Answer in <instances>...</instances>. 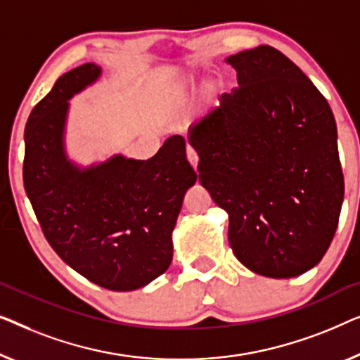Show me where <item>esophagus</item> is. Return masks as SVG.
Returning <instances> with one entry per match:
<instances>
[{
	"label": "esophagus",
	"mask_w": 360,
	"mask_h": 360,
	"mask_svg": "<svg viewBox=\"0 0 360 360\" xmlns=\"http://www.w3.org/2000/svg\"><path fill=\"white\" fill-rule=\"evenodd\" d=\"M187 160H189L192 168L197 169V165H199V155H197V151L192 148V146H187Z\"/></svg>",
	"instance_id": "1"
}]
</instances>
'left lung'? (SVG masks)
I'll list each match as a JSON object with an SVG mask.
<instances>
[{
  "label": "left lung",
  "mask_w": 360,
  "mask_h": 360,
  "mask_svg": "<svg viewBox=\"0 0 360 360\" xmlns=\"http://www.w3.org/2000/svg\"><path fill=\"white\" fill-rule=\"evenodd\" d=\"M240 88L189 127L199 181L229 214V241L256 274L290 279L323 259L344 178L330 104L271 45L226 58Z\"/></svg>",
  "instance_id": "obj_1"
}]
</instances>
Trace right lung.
<instances>
[{
    "label": "right lung",
    "mask_w": 360,
    "mask_h": 360,
    "mask_svg": "<svg viewBox=\"0 0 360 360\" xmlns=\"http://www.w3.org/2000/svg\"><path fill=\"white\" fill-rule=\"evenodd\" d=\"M101 75L96 63L73 68L32 109L24 130V187L63 261L96 285L129 292L169 267L176 220L197 174L181 135L146 161L119 153L83 166L70 158V99Z\"/></svg>",
    "instance_id": "right-lung-1"
}]
</instances>
